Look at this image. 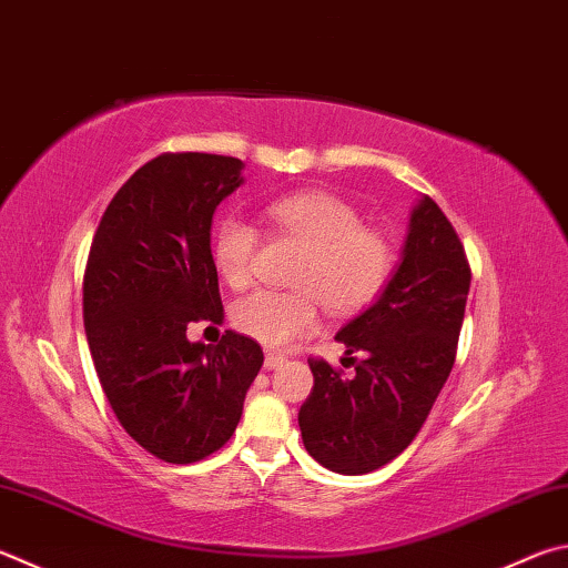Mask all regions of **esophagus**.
<instances>
[{"mask_svg": "<svg viewBox=\"0 0 568 568\" xmlns=\"http://www.w3.org/2000/svg\"><path fill=\"white\" fill-rule=\"evenodd\" d=\"M285 363V355L275 353V349H265V367L267 369H277Z\"/></svg>", "mask_w": 568, "mask_h": 568, "instance_id": "esophagus-1", "label": "esophagus"}]
</instances>
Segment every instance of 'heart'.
<instances>
[{
    "mask_svg": "<svg viewBox=\"0 0 568 568\" xmlns=\"http://www.w3.org/2000/svg\"><path fill=\"white\" fill-rule=\"evenodd\" d=\"M273 229L305 245L293 271L295 291H255L233 305L239 333L267 347H285L317 325L320 301L333 315L363 311L383 293L392 273V248L383 233L363 225L353 203L327 191H297L265 209ZM261 233L229 215L213 233L215 271L233 291L248 287Z\"/></svg>",
    "mask_w": 568,
    "mask_h": 568,
    "instance_id": "b5f03b06",
    "label": "heart"
}]
</instances>
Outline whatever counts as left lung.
Here are the masks:
<instances>
[{
  "label": "left lung",
  "instance_id": "8db88e82",
  "mask_svg": "<svg viewBox=\"0 0 568 568\" xmlns=\"http://www.w3.org/2000/svg\"><path fill=\"white\" fill-rule=\"evenodd\" d=\"M471 271L439 205L412 209L402 263L383 295L335 335L355 375L307 359L315 385L297 412L303 445L337 474H367L409 447L457 355Z\"/></svg>",
  "mask_w": 568,
  "mask_h": 568
}]
</instances>
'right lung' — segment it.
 I'll return each mask as SVG.
<instances>
[{"instance_id": "right-lung-1", "label": "right lung", "mask_w": 568, "mask_h": 568, "mask_svg": "<svg viewBox=\"0 0 568 568\" xmlns=\"http://www.w3.org/2000/svg\"><path fill=\"white\" fill-rule=\"evenodd\" d=\"M241 171L233 156L161 153L121 185L91 241L84 327L99 383L129 437L171 464L233 437L263 365L261 345L233 329L219 345L185 337L223 320L211 223Z\"/></svg>"}]
</instances>
